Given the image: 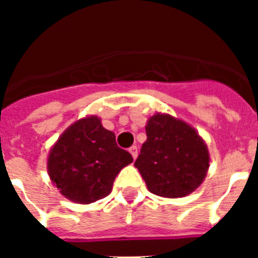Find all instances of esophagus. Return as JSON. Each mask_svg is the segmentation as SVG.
Masks as SVG:
<instances>
[{"label": "esophagus", "mask_w": 258, "mask_h": 258, "mask_svg": "<svg viewBox=\"0 0 258 258\" xmlns=\"http://www.w3.org/2000/svg\"><path fill=\"white\" fill-rule=\"evenodd\" d=\"M129 152H131V155L133 156L134 160H136L137 156H138V149H137V146H132L131 149H129Z\"/></svg>", "instance_id": "34e87169"}]
</instances>
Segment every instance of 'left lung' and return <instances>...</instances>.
I'll return each instance as SVG.
<instances>
[{"label": "left lung", "instance_id": "left-lung-1", "mask_svg": "<svg viewBox=\"0 0 258 258\" xmlns=\"http://www.w3.org/2000/svg\"><path fill=\"white\" fill-rule=\"evenodd\" d=\"M146 134L134 166L150 192L177 199L197 190L211 163L208 146L197 129L182 118L157 112L147 120Z\"/></svg>", "mask_w": 258, "mask_h": 258}]
</instances>
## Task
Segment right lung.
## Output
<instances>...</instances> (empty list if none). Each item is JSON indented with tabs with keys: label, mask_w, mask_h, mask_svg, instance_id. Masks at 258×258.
Instances as JSON below:
<instances>
[{
	"label": "right lung",
	"mask_w": 258,
	"mask_h": 258,
	"mask_svg": "<svg viewBox=\"0 0 258 258\" xmlns=\"http://www.w3.org/2000/svg\"><path fill=\"white\" fill-rule=\"evenodd\" d=\"M133 157L116 145L115 133L90 115L71 124L47 155V174L59 192L77 204H90L111 194L116 175Z\"/></svg>",
	"instance_id": "right-lung-1"
}]
</instances>
